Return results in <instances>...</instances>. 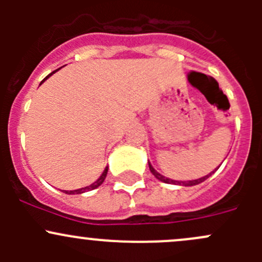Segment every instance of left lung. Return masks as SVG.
Masks as SVG:
<instances>
[{"label":"left lung","instance_id":"left-lung-1","mask_svg":"<svg viewBox=\"0 0 262 262\" xmlns=\"http://www.w3.org/2000/svg\"><path fill=\"white\" fill-rule=\"evenodd\" d=\"M148 165H149V170H150V172H152L153 175H155V178H156V179H158V180H160V181H162V182H166V184L182 185V186H194V185H198V184H200V182H203V181H205V180H207V179L209 178V176L212 175V173L214 172V171H213V172H210L209 175L204 176V178L196 179V180H191V181H176V180H171V179H167V178H165V176H162V175H161V173H158L157 171H156L155 168L152 167V165H150L149 162H148ZM216 168H219V167H216Z\"/></svg>","mask_w":262,"mask_h":262}]
</instances>
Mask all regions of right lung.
Returning <instances> with one entry per match:
<instances>
[{
    "instance_id": "add662e5",
    "label": "right lung",
    "mask_w": 262,
    "mask_h": 262,
    "mask_svg": "<svg viewBox=\"0 0 262 262\" xmlns=\"http://www.w3.org/2000/svg\"><path fill=\"white\" fill-rule=\"evenodd\" d=\"M57 71H58V70L53 71V72H52V73H50V75H48V76H47V77H46V78H44V80H43V81H41V82H44V81H46V80H47V78H48V77H49V76H52V75H53V73H54V72H57ZM106 175H107V167H106V168H105V170H104V172H102V173H101V176H100V178H99V179H97V180H96V181H95V182H94V184H91V185H90V186H86V187H82V189H77V190H71V191H66V190H64V192H66V194H82V192H86V191H90V190H94V189H96V187H99V186H100V185H101V184H102V182H104V180H105V178H106Z\"/></svg>"
}]
</instances>
